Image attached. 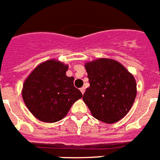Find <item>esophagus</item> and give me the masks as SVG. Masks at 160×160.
I'll use <instances>...</instances> for the list:
<instances>
[{
	"label": "esophagus",
	"mask_w": 160,
	"mask_h": 160,
	"mask_svg": "<svg viewBox=\"0 0 160 160\" xmlns=\"http://www.w3.org/2000/svg\"><path fill=\"white\" fill-rule=\"evenodd\" d=\"M85 90H86V88L84 87H82V88H80V91H81V92H82V94H84V92H85Z\"/></svg>",
	"instance_id": "esophagus-1"
}]
</instances>
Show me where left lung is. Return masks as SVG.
<instances>
[{"mask_svg": "<svg viewBox=\"0 0 160 160\" xmlns=\"http://www.w3.org/2000/svg\"><path fill=\"white\" fill-rule=\"evenodd\" d=\"M90 87L83 101L95 118L107 124L126 115L137 95L134 77L118 61L99 58L85 64Z\"/></svg>", "mask_w": 160, "mask_h": 160, "instance_id": "8db88e82", "label": "left lung"}]
</instances>
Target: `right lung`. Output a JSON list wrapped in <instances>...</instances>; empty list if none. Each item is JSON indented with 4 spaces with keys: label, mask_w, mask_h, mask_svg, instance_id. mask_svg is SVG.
Wrapping results in <instances>:
<instances>
[{
    "label": "right lung",
    "mask_w": 160,
    "mask_h": 160,
    "mask_svg": "<svg viewBox=\"0 0 160 160\" xmlns=\"http://www.w3.org/2000/svg\"><path fill=\"white\" fill-rule=\"evenodd\" d=\"M68 65L49 60L38 65L23 83L24 103L35 117L43 122L61 121L71 106L82 97L73 85V77H67Z\"/></svg>",
    "instance_id": "right-lung-1"
}]
</instances>
